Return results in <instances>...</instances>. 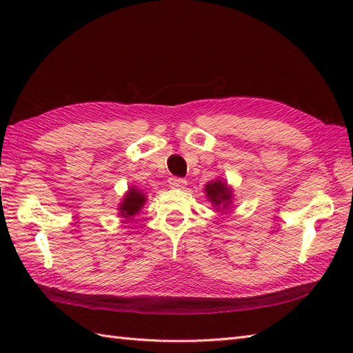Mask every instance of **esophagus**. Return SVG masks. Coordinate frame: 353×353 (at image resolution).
Instances as JSON below:
<instances>
[{
	"label": "esophagus",
	"instance_id": "34e87169",
	"mask_svg": "<svg viewBox=\"0 0 353 353\" xmlns=\"http://www.w3.org/2000/svg\"><path fill=\"white\" fill-rule=\"evenodd\" d=\"M168 183H170L171 188H179V190H181V188H185L186 181H185V179H182V177H170Z\"/></svg>",
	"mask_w": 353,
	"mask_h": 353
}]
</instances>
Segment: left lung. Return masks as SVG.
I'll return each instance as SVG.
<instances>
[{
	"mask_svg": "<svg viewBox=\"0 0 353 353\" xmlns=\"http://www.w3.org/2000/svg\"><path fill=\"white\" fill-rule=\"evenodd\" d=\"M205 191H206V196L209 197V200H211L215 206L223 205V208H226L229 205L232 192L226 186V183H223L220 181L208 183Z\"/></svg>",
	"mask_w": 353,
	"mask_h": 353,
	"instance_id": "8db88e82",
	"label": "left lung"
}]
</instances>
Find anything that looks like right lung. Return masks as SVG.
Here are the masks:
<instances>
[{
    "mask_svg": "<svg viewBox=\"0 0 353 353\" xmlns=\"http://www.w3.org/2000/svg\"><path fill=\"white\" fill-rule=\"evenodd\" d=\"M144 203H145L144 194L138 190L130 188L129 192L125 194V199L123 200L121 208H119V214H121L124 219H129V216L138 214V211Z\"/></svg>",
    "mask_w": 353,
    "mask_h": 353,
    "instance_id": "right-lung-1",
    "label": "right lung"
}]
</instances>
